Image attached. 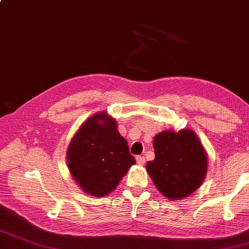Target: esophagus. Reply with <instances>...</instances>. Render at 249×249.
I'll use <instances>...</instances> for the list:
<instances>
[{
	"mask_svg": "<svg viewBox=\"0 0 249 249\" xmlns=\"http://www.w3.org/2000/svg\"><path fill=\"white\" fill-rule=\"evenodd\" d=\"M136 161H137V164L138 165H143L144 162H146V159H144V158L142 157V156H137L136 157Z\"/></svg>",
	"mask_w": 249,
	"mask_h": 249,
	"instance_id": "esophagus-1",
	"label": "esophagus"
}]
</instances>
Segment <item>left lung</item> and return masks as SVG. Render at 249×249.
Returning a JSON list of instances; mask_svg holds the SVG:
<instances>
[{
  "mask_svg": "<svg viewBox=\"0 0 249 249\" xmlns=\"http://www.w3.org/2000/svg\"><path fill=\"white\" fill-rule=\"evenodd\" d=\"M153 148L156 157L147 162L146 170L164 197L183 199L201 186L208 157L194 130H163L153 138Z\"/></svg>",
  "mask_w": 249,
  "mask_h": 249,
  "instance_id": "obj_1",
  "label": "left lung"
}]
</instances>
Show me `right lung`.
Here are the masks:
<instances>
[{
    "label": "right lung",
    "instance_id": "add662e5",
    "mask_svg": "<svg viewBox=\"0 0 249 249\" xmlns=\"http://www.w3.org/2000/svg\"><path fill=\"white\" fill-rule=\"evenodd\" d=\"M66 162L81 191L93 197L109 195L136 163L116 121L105 111L81 124L67 148Z\"/></svg>",
    "mask_w": 249,
    "mask_h": 249
}]
</instances>
